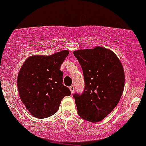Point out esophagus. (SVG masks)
Returning a JSON list of instances; mask_svg holds the SVG:
<instances>
[{
  "label": "esophagus",
  "mask_w": 146,
  "mask_h": 146,
  "mask_svg": "<svg viewBox=\"0 0 146 146\" xmlns=\"http://www.w3.org/2000/svg\"><path fill=\"white\" fill-rule=\"evenodd\" d=\"M69 89H70L71 94H73V93L74 92V86H73V85H72V86L69 87Z\"/></svg>",
  "instance_id": "esophagus-1"
}]
</instances>
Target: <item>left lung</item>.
Masks as SVG:
<instances>
[{"mask_svg":"<svg viewBox=\"0 0 146 146\" xmlns=\"http://www.w3.org/2000/svg\"><path fill=\"white\" fill-rule=\"evenodd\" d=\"M82 67L85 89L82 94H74L78 115L96 123L113 111L124 89L123 65L109 49L96 47L74 51Z\"/></svg>","mask_w":146,"mask_h":146,"instance_id":"obj_1","label":"left lung"}]
</instances>
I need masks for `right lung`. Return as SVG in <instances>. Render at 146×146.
<instances>
[{
	"mask_svg": "<svg viewBox=\"0 0 146 146\" xmlns=\"http://www.w3.org/2000/svg\"><path fill=\"white\" fill-rule=\"evenodd\" d=\"M62 50L50 55H32L25 60L17 76L20 99L30 113L45 118L58 110L64 96L71 91L63 85L60 67L69 55Z\"/></svg>",
	"mask_w": 146,
	"mask_h": 146,
	"instance_id": "right-lung-1",
	"label": "right lung"
}]
</instances>
